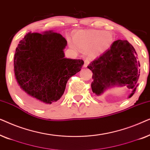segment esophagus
<instances>
[{"mask_svg": "<svg viewBox=\"0 0 150 150\" xmlns=\"http://www.w3.org/2000/svg\"><path fill=\"white\" fill-rule=\"evenodd\" d=\"M89 59H85V63H84V67H87L88 65H89Z\"/></svg>", "mask_w": 150, "mask_h": 150, "instance_id": "esophagus-1", "label": "esophagus"}]
</instances>
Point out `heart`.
<instances>
[{
    "label": "heart",
    "instance_id": "heart-1",
    "mask_svg": "<svg viewBox=\"0 0 150 150\" xmlns=\"http://www.w3.org/2000/svg\"><path fill=\"white\" fill-rule=\"evenodd\" d=\"M69 46L74 50L88 52L91 57H98L110 48L113 35L109 31L99 30H81L76 33L74 40L67 39Z\"/></svg>",
    "mask_w": 150,
    "mask_h": 150
}]
</instances>
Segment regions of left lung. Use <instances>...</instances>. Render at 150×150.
<instances>
[{
	"instance_id": "1",
	"label": "left lung",
	"mask_w": 150,
	"mask_h": 150,
	"mask_svg": "<svg viewBox=\"0 0 150 150\" xmlns=\"http://www.w3.org/2000/svg\"><path fill=\"white\" fill-rule=\"evenodd\" d=\"M140 63L136 50L126 40H118L87 67L93 72L91 89L101 96L106 90L125 87L132 89L130 98L136 91L140 75Z\"/></svg>"
}]
</instances>
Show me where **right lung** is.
<instances>
[{
	"mask_svg": "<svg viewBox=\"0 0 150 150\" xmlns=\"http://www.w3.org/2000/svg\"><path fill=\"white\" fill-rule=\"evenodd\" d=\"M67 41L48 30L28 33L19 42L14 55V76L20 93L28 104L44 108L64 93L69 79L81 70L82 59H67Z\"/></svg>",
	"mask_w": 150,
	"mask_h": 150,
	"instance_id": "obj_1",
	"label": "right lung"
}]
</instances>
